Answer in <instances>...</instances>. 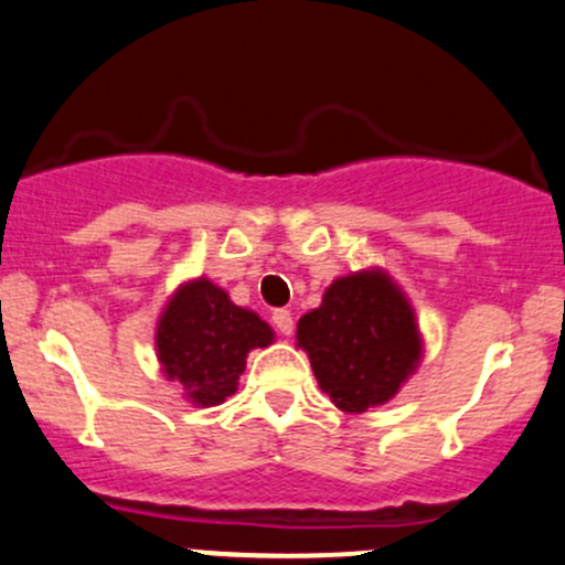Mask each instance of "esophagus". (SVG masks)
<instances>
[{
	"label": "esophagus",
	"mask_w": 565,
	"mask_h": 565,
	"mask_svg": "<svg viewBox=\"0 0 565 565\" xmlns=\"http://www.w3.org/2000/svg\"><path fill=\"white\" fill-rule=\"evenodd\" d=\"M273 324H276V330L281 335H289L295 330L292 315H289L287 309H276V311H273Z\"/></svg>",
	"instance_id": "esophagus-1"
}]
</instances>
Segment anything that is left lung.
I'll list each match as a JSON object with an SVG mask.
<instances>
[{
    "label": "left lung",
    "instance_id": "left-lung-1",
    "mask_svg": "<svg viewBox=\"0 0 565 565\" xmlns=\"http://www.w3.org/2000/svg\"><path fill=\"white\" fill-rule=\"evenodd\" d=\"M298 347L319 388L352 415L391 402L424 358L413 303L383 267L335 278L322 303L300 317Z\"/></svg>",
    "mask_w": 565,
    "mask_h": 565
}]
</instances>
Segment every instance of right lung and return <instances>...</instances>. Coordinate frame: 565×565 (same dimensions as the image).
<instances>
[{"label": "right lung", "instance_id": "1", "mask_svg": "<svg viewBox=\"0 0 565 565\" xmlns=\"http://www.w3.org/2000/svg\"><path fill=\"white\" fill-rule=\"evenodd\" d=\"M276 333L256 311L232 303L210 278H188L174 289L156 324V355L163 377L182 385L193 407H215L237 391L250 350H265Z\"/></svg>", "mask_w": 565, "mask_h": 565}]
</instances>
